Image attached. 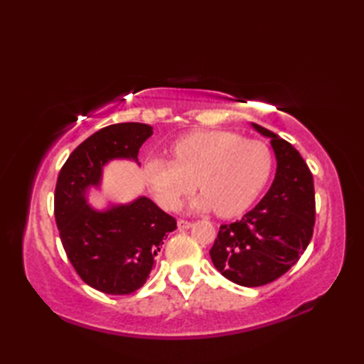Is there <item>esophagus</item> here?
I'll return each instance as SVG.
<instances>
[{
    "label": "esophagus",
    "instance_id": "esophagus-1",
    "mask_svg": "<svg viewBox=\"0 0 364 364\" xmlns=\"http://www.w3.org/2000/svg\"><path fill=\"white\" fill-rule=\"evenodd\" d=\"M191 227H192V222L184 220V219L178 220V228H180V230H188V228H191Z\"/></svg>",
    "mask_w": 364,
    "mask_h": 364
}]
</instances>
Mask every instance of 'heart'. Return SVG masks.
Instances as JSON below:
<instances>
[{"instance_id": "1", "label": "heart", "mask_w": 364, "mask_h": 364, "mask_svg": "<svg viewBox=\"0 0 364 364\" xmlns=\"http://www.w3.org/2000/svg\"><path fill=\"white\" fill-rule=\"evenodd\" d=\"M173 161L150 159L145 178L156 202L168 211L197 186L192 208L215 210L222 218L242 214L266 188L274 168L269 145L233 131L208 129L183 136L170 146Z\"/></svg>"}]
</instances>
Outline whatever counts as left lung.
Segmentation results:
<instances>
[{"instance_id": "8db88e82", "label": "left lung", "mask_w": 364, "mask_h": 364, "mask_svg": "<svg viewBox=\"0 0 364 364\" xmlns=\"http://www.w3.org/2000/svg\"><path fill=\"white\" fill-rule=\"evenodd\" d=\"M277 156L272 186L241 220L220 225L210 255L215 269L236 284L257 288L275 282L296 264L310 244L316 220L311 170L294 146L272 131Z\"/></svg>"}]
</instances>
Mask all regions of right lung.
I'll return each instance as SVG.
<instances>
[{
  "mask_svg": "<svg viewBox=\"0 0 364 364\" xmlns=\"http://www.w3.org/2000/svg\"><path fill=\"white\" fill-rule=\"evenodd\" d=\"M153 134L145 123H115L87 137L72 151L58 176L54 218L68 261L97 291L114 296L142 288L164 237L176 220L150 198L94 211L86 189L98 186L102 168L114 158L137 161L139 149Z\"/></svg>",
  "mask_w": 364,
  "mask_h": 364,
  "instance_id": "right-lung-1",
  "label": "right lung"
}]
</instances>
